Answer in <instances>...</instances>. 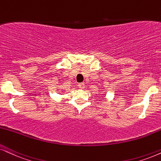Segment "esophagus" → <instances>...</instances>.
<instances>
[{
	"instance_id": "34e87169",
	"label": "esophagus",
	"mask_w": 161,
	"mask_h": 161,
	"mask_svg": "<svg viewBox=\"0 0 161 161\" xmlns=\"http://www.w3.org/2000/svg\"><path fill=\"white\" fill-rule=\"evenodd\" d=\"M78 86L80 89H84L85 87V84L84 83H80V84H78Z\"/></svg>"
}]
</instances>
